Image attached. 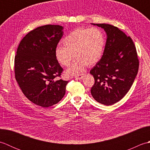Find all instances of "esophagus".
I'll return each instance as SVG.
<instances>
[{
    "instance_id": "obj_1",
    "label": "esophagus",
    "mask_w": 150,
    "mask_h": 150,
    "mask_svg": "<svg viewBox=\"0 0 150 150\" xmlns=\"http://www.w3.org/2000/svg\"><path fill=\"white\" fill-rule=\"evenodd\" d=\"M83 77H84V74H81V75H76L75 77V78L76 79H78V80H81V79H82V78H83Z\"/></svg>"
}]
</instances>
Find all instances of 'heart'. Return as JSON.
I'll return each mask as SVG.
<instances>
[{
	"label": "heart",
	"mask_w": 150,
	"mask_h": 150,
	"mask_svg": "<svg viewBox=\"0 0 150 150\" xmlns=\"http://www.w3.org/2000/svg\"><path fill=\"white\" fill-rule=\"evenodd\" d=\"M63 47L55 49V57L60 64L69 66L74 57L77 60L65 71L67 76L77 75L85 66L95 64L102 57L104 50V35L97 28H78L64 38ZM74 56H73V55Z\"/></svg>",
	"instance_id": "heart-1"
}]
</instances>
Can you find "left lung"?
<instances>
[{
	"mask_svg": "<svg viewBox=\"0 0 150 150\" xmlns=\"http://www.w3.org/2000/svg\"><path fill=\"white\" fill-rule=\"evenodd\" d=\"M107 35L103 55L90 73L95 79L91 93L98 103L110 106L128 93L139 70V59L132 39L119 28L106 24H91Z\"/></svg>",
	"mask_w": 150,
	"mask_h": 150,
	"instance_id": "left-lung-1",
	"label": "left lung"
}]
</instances>
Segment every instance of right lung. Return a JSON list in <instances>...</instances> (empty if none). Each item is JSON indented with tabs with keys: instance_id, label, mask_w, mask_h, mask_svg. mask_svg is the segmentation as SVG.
Returning <instances> with one entry per match:
<instances>
[{
	"instance_id": "right-lung-1",
	"label": "right lung",
	"mask_w": 150,
	"mask_h": 150,
	"mask_svg": "<svg viewBox=\"0 0 150 150\" xmlns=\"http://www.w3.org/2000/svg\"><path fill=\"white\" fill-rule=\"evenodd\" d=\"M63 29L62 26L49 24L31 31L21 41L15 57V79L22 93L44 108L58 103L68 83L55 79L63 70L55 54Z\"/></svg>"
}]
</instances>
